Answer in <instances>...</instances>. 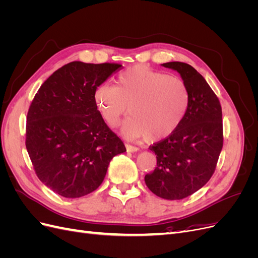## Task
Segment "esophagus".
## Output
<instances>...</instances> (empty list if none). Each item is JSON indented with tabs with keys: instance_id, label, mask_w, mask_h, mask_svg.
Segmentation results:
<instances>
[{
	"instance_id": "obj_1",
	"label": "esophagus",
	"mask_w": 258,
	"mask_h": 258,
	"mask_svg": "<svg viewBox=\"0 0 258 258\" xmlns=\"http://www.w3.org/2000/svg\"><path fill=\"white\" fill-rule=\"evenodd\" d=\"M126 150H127V152L135 153V152L139 151V147L134 146V145H130V144H126Z\"/></svg>"
}]
</instances>
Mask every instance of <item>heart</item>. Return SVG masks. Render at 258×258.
<instances>
[{"instance_id":"heart-1","label":"heart","mask_w":258,"mask_h":258,"mask_svg":"<svg viewBox=\"0 0 258 258\" xmlns=\"http://www.w3.org/2000/svg\"><path fill=\"white\" fill-rule=\"evenodd\" d=\"M95 102L110 127L119 122L129 106L130 116L120 128L124 138L159 141L172 135L182 123L189 92L177 77L136 66L118 75L116 86L107 83L98 86Z\"/></svg>"}]
</instances>
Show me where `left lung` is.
<instances>
[{
  "label": "left lung",
  "instance_id": "obj_1",
  "mask_svg": "<svg viewBox=\"0 0 258 258\" xmlns=\"http://www.w3.org/2000/svg\"><path fill=\"white\" fill-rule=\"evenodd\" d=\"M161 66L181 75L189 103L176 131L150 146L157 167L144 179L156 196L179 200L199 190L214 173L223 147L222 107L204 76L191 66L178 61Z\"/></svg>",
  "mask_w": 258,
  "mask_h": 258
}]
</instances>
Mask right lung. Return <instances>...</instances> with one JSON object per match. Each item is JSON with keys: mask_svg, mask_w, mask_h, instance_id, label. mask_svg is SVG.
Returning a JSON list of instances; mask_svg holds the SVG:
<instances>
[{"mask_svg": "<svg viewBox=\"0 0 258 258\" xmlns=\"http://www.w3.org/2000/svg\"><path fill=\"white\" fill-rule=\"evenodd\" d=\"M120 68L70 62L44 82L30 105L28 154L41 182L62 197L96 190L112 158L126 152L95 102L98 86Z\"/></svg>", "mask_w": 258, "mask_h": 258, "instance_id": "obj_1", "label": "right lung"}]
</instances>
